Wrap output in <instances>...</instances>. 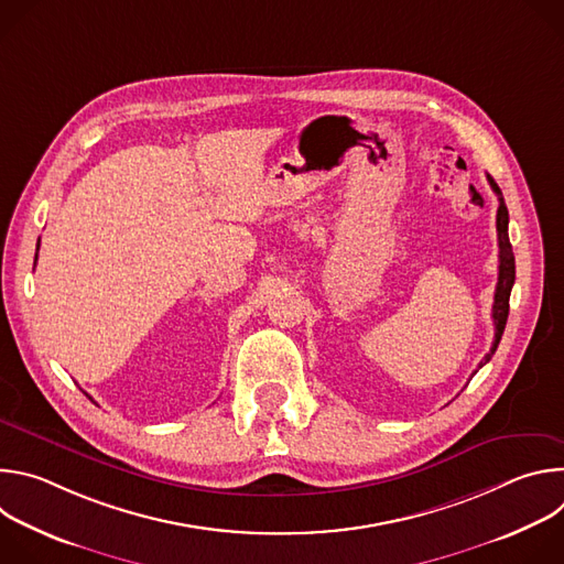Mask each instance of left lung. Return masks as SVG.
<instances>
[{
	"mask_svg": "<svg viewBox=\"0 0 564 564\" xmlns=\"http://www.w3.org/2000/svg\"><path fill=\"white\" fill-rule=\"evenodd\" d=\"M491 189L498 196V248H500V268H498V285H496V299H494V324H496V337H494V346L491 350L485 355V359L479 361V368L489 364L491 357L498 350V344L502 339L505 326H507V316H509V296H511V288L516 281V257L509 243V209L505 205V196L498 187V183L487 174Z\"/></svg>",
	"mask_w": 564,
	"mask_h": 564,
	"instance_id": "1",
	"label": "left lung"
}]
</instances>
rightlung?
Segmentation results:
<instances>
[{
	"mask_svg": "<svg viewBox=\"0 0 564 564\" xmlns=\"http://www.w3.org/2000/svg\"><path fill=\"white\" fill-rule=\"evenodd\" d=\"M37 248H40V243H37ZM35 261H37V257H35ZM91 399V397H89Z\"/></svg>",
	"mask_w": 564,
	"mask_h": 564,
	"instance_id": "right-lung-1",
	"label": "right lung"
}]
</instances>
